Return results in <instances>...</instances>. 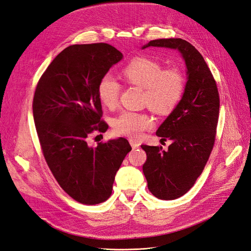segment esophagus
<instances>
[{"instance_id":"1","label":"esophagus","mask_w":251,"mask_h":251,"mask_svg":"<svg viewBox=\"0 0 251 251\" xmlns=\"http://www.w3.org/2000/svg\"><path fill=\"white\" fill-rule=\"evenodd\" d=\"M130 145H131V147H132V149H137V148L140 147V144L134 142V141H132V140L130 141Z\"/></svg>"}]
</instances>
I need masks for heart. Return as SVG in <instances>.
Listing matches in <instances>:
<instances>
[{
	"instance_id": "obj_1",
	"label": "heart",
	"mask_w": 251,
	"mask_h": 251,
	"mask_svg": "<svg viewBox=\"0 0 251 251\" xmlns=\"http://www.w3.org/2000/svg\"><path fill=\"white\" fill-rule=\"evenodd\" d=\"M122 76L127 85L144 90V104L159 115H168L177 107L186 83L184 73L180 69H163L158 60L149 57L132 59L123 68ZM97 91L99 100L105 107L111 109L118 105L121 85L114 76L106 74L102 77ZM152 126V118L140 111L125 110L114 120L115 132L131 140H138Z\"/></svg>"
}]
</instances>
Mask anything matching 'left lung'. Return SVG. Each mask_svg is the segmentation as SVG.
<instances>
[{
    "label": "left lung",
    "mask_w": 251,
    "mask_h": 251,
    "mask_svg": "<svg viewBox=\"0 0 251 251\" xmlns=\"http://www.w3.org/2000/svg\"><path fill=\"white\" fill-rule=\"evenodd\" d=\"M178 50L186 64L187 82L181 101L160 125L156 135L172 140L169 150L143 145V172L148 188L160 200L184 196L205 169L215 143L219 117L216 81L200 51L181 38L156 39L143 46Z\"/></svg>",
    "instance_id": "8db88e82"
}]
</instances>
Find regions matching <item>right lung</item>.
Masks as SVG:
<instances>
[{"label":"right lung","mask_w":251,"mask_h":251,"mask_svg":"<svg viewBox=\"0 0 251 251\" xmlns=\"http://www.w3.org/2000/svg\"><path fill=\"white\" fill-rule=\"evenodd\" d=\"M123 54L107 43L74 44L62 50L41 75L33 116L42 153L62 189L85 205L105 201L115 176L131 151L126 138L89 146L105 132L98 83Z\"/></svg>","instance_id":"1"}]
</instances>
